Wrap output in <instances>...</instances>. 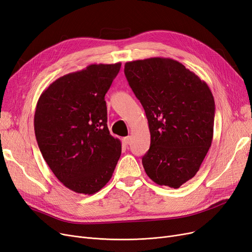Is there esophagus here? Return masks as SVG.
<instances>
[{"label": "esophagus", "instance_id": "1", "mask_svg": "<svg viewBox=\"0 0 252 252\" xmlns=\"http://www.w3.org/2000/svg\"><path fill=\"white\" fill-rule=\"evenodd\" d=\"M131 140H132L131 136H127V137H125V138H124V142H125V144H126V145L129 144V142H131Z\"/></svg>", "mask_w": 252, "mask_h": 252}]
</instances>
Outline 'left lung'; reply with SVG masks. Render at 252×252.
Segmentation results:
<instances>
[{
    "label": "left lung",
    "instance_id": "left-lung-1",
    "mask_svg": "<svg viewBox=\"0 0 252 252\" xmlns=\"http://www.w3.org/2000/svg\"><path fill=\"white\" fill-rule=\"evenodd\" d=\"M125 74L145 111L151 132V147L142 158L144 170L156 184L180 188L197 173L212 144V91L170 58L126 62Z\"/></svg>",
    "mask_w": 252,
    "mask_h": 252
}]
</instances>
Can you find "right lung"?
<instances>
[{"instance_id":"right-lung-1","label":"right lung","mask_w":252,"mask_h":252,"mask_svg":"<svg viewBox=\"0 0 252 252\" xmlns=\"http://www.w3.org/2000/svg\"><path fill=\"white\" fill-rule=\"evenodd\" d=\"M121 63L90 64L53 82L37 101L34 129L43 159L69 190L92 195L112 178L121 154L107 126L105 95Z\"/></svg>"}]
</instances>
